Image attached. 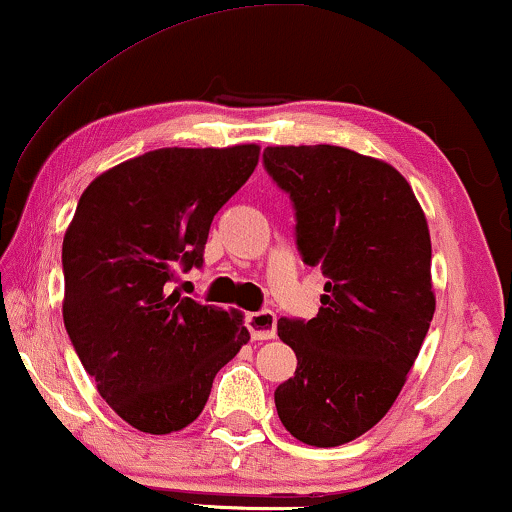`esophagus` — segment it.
Here are the masks:
<instances>
[{
	"mask_svg": "<svg viewBox=\"0 0 512 512\" xmlns=\"http://www.w3.org/2000/svg\"><path fill=\"white\" fill-rule=\"evenodd\" d=\"M247 328L254 340H272L277 335V317L275 312L261 310L247 314Z\"/></svg>",
	"mask_w": 512,
	"mask_h": 512,
	"instance_id": "34e87169",
	"label": "esophagus"
}]
</instances>
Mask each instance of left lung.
<instances>
[{"mask_svg":"<svg viewBox=\"0 0 512 512\" xmlns=\"http://www.w3.org/2000/svg\"><path fill=\"white\" fill-rule=\"evenodd\" d=\"M265 170L291 193L298 249L328 277L319 314L279 319L298 356L275 391L300 443L363 436L401 394L436 312L424 209L396 167L331 144L268 146Z\"/></svg>","mask_w":512,"mask_h":512,"instance_id":"obj_1","label":"left lung"}]
</instances>
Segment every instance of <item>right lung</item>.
I'll use <instances>...</instances> for the list:
<instances>
[{
    "label": "right lung",
    "instance_id": "right-lung-1",
    "mask_svg": "<svg viewBox=\"0 0 512 512\" xmlns=\"http://www.w3.org/2000/svg\"><path fill=\"white\" fill-rule=\"evenodd\" d=\"M261 146L156 149L90 181L62 240V319L97 391L151 436L205 408L214 375L249 342L242 312L170 291L202 263L214 214L256 170Z\"/></svg>",
    "mask_w": 512,
    "mask_h": 512
}]
</instances>
